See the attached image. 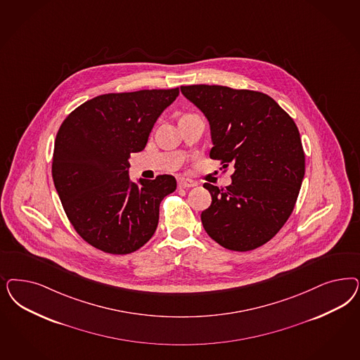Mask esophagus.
Returning a JSON list of instances; mask_svg holds the SVG:
<instances>
[{"instance_id": "esophagus-1", "label": "esophagus", "mask_w": 360, "mask_h": 360, "mask_svg": "<svg viewBox=\"0 0 360 360\" xmlns=\"http://www.w3.org/2000/svg\"><path fill=\"white\" fill-rule=\"evenodd\" d=\"M177 186L179 188H192V186H198V183L193 180H189V179H179Z\"/></svg>"}]
</instances>
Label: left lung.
Listing matches in <instances>:
<instances>
[{
	"mask_svg": "<svg viewBox=\"0 0 360 360\" xmlns=\"http://www.w3.org/2000/svg\"><path fill=\"white\" fill-rule=\"evenodd\" d=\"M207 116L213 147L209 156L234 167L232 184L205 183L212 204L201 213L209 237L234 252L266 244L285 222L300 195L304 152L291 116L269 95L226 86H181Z\"/></svg>",
	"mask_w": 360,
	"mask_h": 360,
	"instance_id": "1",
	"label": "left lung"
}]
</instances>
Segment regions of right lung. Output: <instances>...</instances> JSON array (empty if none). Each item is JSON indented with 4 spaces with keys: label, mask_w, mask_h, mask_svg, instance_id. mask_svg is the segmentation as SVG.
Here are the masks:
<instances>
[{
    "label": "right lung",
    "mask_w": 360,
    "mask_h": 360,
    "mask_svg": "<svg viewBox=\"0 0 360 360\" xmlns=\"http://www.w3.org/2000/svg\"><path fill=\"white\" fill-rule=\"evenodd\" d=\"M179 87L105 94L77 107L60 124L51 174L62 207L89 244L110 255H128L150 241L162 198L176 179L128 176V158L144 150L153 124L174 103Z\"/></svg>",
    "instance_id": "add662e5"
}]
</instances>
